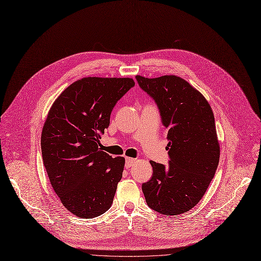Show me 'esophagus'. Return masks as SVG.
I'll list each match as a JSON object with an SVG mask.
<instances>
[{"instance_id":"obj_1","label":"esophagus","mask_w":261,"mask_h":261,"mask_svg":"<svg viewBox=\"0 0 261 261\" xmlns=\"http://www.w3.org/2000/svg\"><path fill=\"white\" fill-rule=\"evenodd\" d=\"M135 162H136V159L126 158V159H125V167H126V168H129Z\"/></svg>"}]
</instances>
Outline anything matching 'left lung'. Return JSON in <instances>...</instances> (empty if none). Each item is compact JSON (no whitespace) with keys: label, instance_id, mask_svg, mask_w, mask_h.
I'll use <instances>...</instances> for the list:
<instances>
[{"label":"left lung","instance_id":"left-lung-1","mask_svg":"<svg viewBox=\"0 0 261 261\" xmlns=\"http://www.w3.org/2000/svg\"><path fill=\"white\" fill-rule=\"evenodd\" d=\"M151 97L168 129V165L150 161L152 176L142 185L149 208L165 215L183 214L203 197L219 162L213 112L205 97L173 75L136 76Z\"/></svg>","mask_w":261,"mask_h":261}]
</instances>
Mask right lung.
Wrapping results in <instances>:
<instances>
[{
  "mask_svg": "<svg viewBox=\"0 0 261 261\" xmlns=\"http://www.w3.org/2000/svg\"><path fill=\"white\" fill-rule=\"evenodd\" d=\"M133 87L132 78L86 77L55 100L41 145L50 183L71 213L93 218L112 206L125 160L100 148L111 113Z\"/></svg>",
  "mask_w": 261,
  "mask_h": 261,
  "instance_id": "1",
  "label": "right lung"
}]
</instances>
